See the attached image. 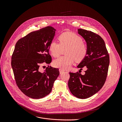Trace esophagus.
<instances>
[{
	"mask_svg": "<svg viewBox=\"0 0 122 122\" xmlns=\"http://www.w3.org/2000/svg\"><path fill=\"white\" fill-rule=\"evenodd\" d=\"M59 71H60V74L62 73L64 71V70H62V69H59Z\"/></svg>",
	"mask_w": 122,
	"mask_h": 122,
	"instance_id": "esophagus-1",
	"label": "esophagus"
}]
</instances>
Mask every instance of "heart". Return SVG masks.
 I'll return each mask as SVG.
<instances>
[{
	"label": "heart",
	"mask_w": 122,
	"mask_h": 122,
	"mask_svg": "<svg viewBox=\"0 0 122 122\" xmlns=\"http://www.w3.org/2000/svg\"><path fill=\"white\" fill-rule=\"evenodd\" d=\"M59 43L55 41L51 42L49 50L54 57H58L61 53L62 49L67 48L65 51V56L55 60L53 65L62 70L70 68L75 60L76 61H82L87 53L86 44L82 38L74 33L65 32L62 33L58 37Z\"/></svg>",
	"instance_id": "heart-1"
}]
</instances>
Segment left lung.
Returning <instances> with one entry per match:
<instances>
[{
  "instance_id": "obj_1",
  "label": "left lung",
  "mask_w": 122,
  "mask_h": 122,
  "mask_svg": "<svg viewBox=\"0 0 122 122\" xmlns=\"http://www.w3.org/2000/svg\"><path fill=\"white\" fill-rule=\"evenodd\" d=\"M78 33L86 40L87 53L77 68L86 67L84 75L70 72L68 86L71 93L79 99L91 97L104 85L109 64V56L104 40L99 35L87 30L78 29Z\"/></svg>"
}]
</instances>
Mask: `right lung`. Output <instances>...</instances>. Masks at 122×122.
I'll return each instance as SVG.
<instances>
[{"label":"right lung","instance_id":"add662e5","mask_svg":"<svg viewBox=\"0 0 122 122\" xmlns=\"http://www.w3.org/2000/svg\"><path fill=\"white\" fill-rule=\"evenodd\" d=\"M55 30L51 26L46 27L20 39L15 45L11 60L15 82L20 90L31 98L48 95L60 74L58 69L51 66L43 72L40 69L42 64L52 61L49 46Z\"/></svg>","mask_w":122,"mask_h":122}]
</instances>
